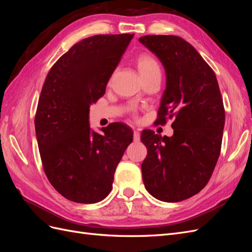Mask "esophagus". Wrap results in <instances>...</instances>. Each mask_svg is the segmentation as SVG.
<instances>
[{"instance_id": "34e87169", "label": "esophagus", "mask_w": 252, "mask_h": 252, "mask_svg": "<svg viewBox=\"0 0 252 252\" xmlns=\"http://www.w3.org/2000/svg\"><path fill=\"white\" fill-rule=\"evenodd\" d=\"M140 136H141V134H140V131L139 130H133V140L135 141V142H139L140 141Z\"/></svg>"}]
</instances>
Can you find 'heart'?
<instances>
[{"label":"heart","mask_w":252,"mask_h":252,"mask_svg":"<svg viewBox=\"0 0 252 252\" xmlns=\"http://www.w3.org/2000/svg\"><path fill=\"white\" fill-rule=\"evenodd\" d=\"M135 64L142 78L150 77L154 74H161V68H159L158 61L147 53H144L136 58Z\"/></svg>","instance_id":"obj_1"}]
</instances>
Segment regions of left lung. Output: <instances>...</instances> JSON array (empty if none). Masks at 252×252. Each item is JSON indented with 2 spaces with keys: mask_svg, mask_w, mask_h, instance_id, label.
<instances>
[{
  "mask_svg": "<svg viewBox=\"0 0 252 252\" xmlns=\"http://www.w3.org/2000/svg\"><path fill=\"white\" fill-rule=\"evenodd\" d=\"M139 41L161 61L166 72L156 123L174 119L172 136L149 129L142 132L147 148L143 182L156 199L180 202L200 192L215 169L225 125L223 98L215 72L182 37L144 35Z\"/></svg>",
  "mask_w": 252,
  "mask_h": 252,
  "instance_id": "8db88e82",
  "label": "left lung"
}]
</instances>
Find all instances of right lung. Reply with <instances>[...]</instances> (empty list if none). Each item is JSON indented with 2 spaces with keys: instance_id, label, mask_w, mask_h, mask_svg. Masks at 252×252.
Instances as JSON below:
<instances>
[{
  "instance_id": "1",
  "label": "right lung",
  "mask_w": 252,
  "mask_h": 252,
  "mask_svg": "<svg viewBox=\"0 0 252 252\" xmlns=\"http://www.w3.org/2000/svg\"><path fill=\"white\" fill-rule=\"evenodd\" d=\"M133 34H98L74 44L51 67L34 119L43 168L50 184L67 200H104L133 132L112 123L97 133L89 125V107L106 85Z\"/></svg>"
}]
</instances>
